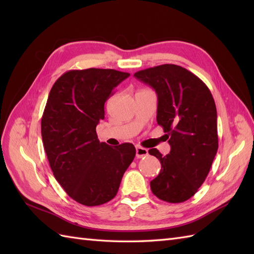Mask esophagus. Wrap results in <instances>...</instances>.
<instances>
[{
  "label": "esophagus",
  "mask_w": 254,
  "mask_h": 254,
  "mask_svg": "<svg viewBox=\"0 0 254 254\" xmlns=\"http://www.w3.org/2000/svg\"><path fill=\"white\" fill-rule=\"evenodd\" d=\"M148 155V149L141 147V146H136V157L137 158H142L145 157V156Z\"/></svg>",
  "instance_id": "34e87169"
}]
</instances>
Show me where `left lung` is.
Returning a JSON list of instances; mask_svg holds the SVG:
<instances>
[{
  "instance_id": "1",
  "label": "left lung",
  "mask_w": 254,
  "mask_h": 254,
  "mask_svg": "<svg viewBox=\"0 0 254 254\" xmlns=\"http://www.w3.org/2000/svg\"><path fill=\"white\" fill-rule=\"evenodd\" d=\"M157 94V123L168 136L170 153L148 150L161 164L152 192L169 203L193 196L206 179L218 149L217 111L212 94L187 68L163 64L134 74Z\"/></svg>"
}]
</instances>
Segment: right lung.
<instances>
[{
	"instance_id": "1",
	"label": "right lung",
	"mask_w": 254,
	"mask_h": 254,
	"mask_svg": "<svg viewBox=\"0 0 254 254\" xmlns=\"http://www.w3.org/2000/svg\"><path fill=\"white\" fill-rule=\"evenodd\" d=\"M130 76L110 68L72 69L52 86L41 119V136L57 181L86 206L117 195L123 174L135 157V147L100 143L96 127L105 119V102Z\"/></svg>"
}]
</instances>
